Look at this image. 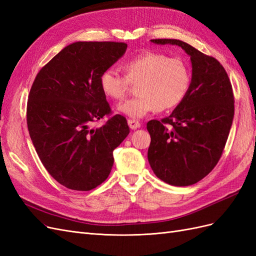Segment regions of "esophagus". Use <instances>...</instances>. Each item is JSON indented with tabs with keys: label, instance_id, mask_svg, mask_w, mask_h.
Wrapping results in <instances>:
<instances>
[{
	"label": "esophagus",
	"instance_id": "1",
	"mask_svg": "<svg viewBox=\"0 0 256 256\" xmlns=\"http://www.w3.org/2000/svg\"><path fill=\"white\" fill-rule=\"evenodd\" d=\"M128 125H129V127H130L131 129H132V130L138 129V128L141 127L140 122H138V120H128Z\"/></svg>",
	"mask_w": 256,
	"mask_h": 256
}]
</instances>
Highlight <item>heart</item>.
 I'll use <instances>...</instances> for the list:
<instances>
[{"instance_id":"b5f03b06","label":"heart","mask_w":256,"mask_h":256,"mask_svg":"<svg viewBox=\"0 0 256 256\" xmlns=\"http://www.w3.org/2000/svg\"><path fill=\"white\" fill-rule=\"evenodd\" d=\"M126 76L109 67L100 76V88L104 95L120 100L130 84L136 85V97L116 106L120 113L131 118H142L147 114L171 110L182 102L190 86L188 65L180 58H168L158 52H143L122 65Z\"/></svg>"}]
</instances>
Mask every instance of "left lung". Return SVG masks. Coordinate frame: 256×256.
Returning <instances> with one entry per match:
<instances>
[{"mask_svg": "<svg viewBox=\"0 0 256 256\" xmlns=\"http://www.w3.org/2000/svg\"><path fill=\"white\" fill-rule=\"evenodd\" d=\"M176 44L190 56L192 78L187 94L172 114L147 122V158L162 182L184 187L200 182L218 164L234 118V94L226 69L178 40H152Z\"/></svg>", "mask_w": 256, "mask_h": 256, "instance_id": "obj_1", "label": "left lung"}]
</instances>
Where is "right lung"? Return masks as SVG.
Masks as SVG:
<instances>
[{
  "instance_id": "obj_1",
  "label": "right lung",
  "mask_w": 256,
  "mask_h": 256,
  "mask_svg": "<svg viewBox=\"0 0 256 256\" xmlns=\"http://www.w3.org/2000/svg\"><path fill=\"white\" fill-rule=\"evenodd\" d=\"M127 50V44L76 42L37 74L30 90L26 122L30 140L49 174L66 188L88 191L113 166V150L129 134L116 114L102 127L92 122L111 112L100 76Z\"/></svg>"
}]
</instances>
